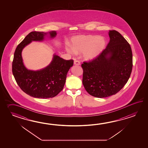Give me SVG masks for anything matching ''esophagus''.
Masks as SVG:
<instances>
[{
  "label": "esophagus",
  "mask_w": 148,
  "mask_h": 148,
  "mask_svg": "<svg viewBox=\"0 0 148 148\" xmlns=\"http://www.w3.org/2000/svg\"><path fill=\"white\" fill-rule=\"evenodd\" d=\"M74 64L75 65H80V62L79 60H75L74 61Z\"/></svg>",
  "instance_id": "esophagus-1"
}]
</instances>
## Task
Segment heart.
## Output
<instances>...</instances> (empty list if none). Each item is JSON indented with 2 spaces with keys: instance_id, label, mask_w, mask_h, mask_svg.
<instances>
[{
  "instance_id": "b5f03b06",
  "label": "heart",
  "mask_w": 148,
  "mask_h": 148,
  "mask_svg": "<svg viewBox=\"0 0 148 148\" xmlns=\"http://www.w3.org/2000/svg\"><path fill=\"white\" fill-rule=\"evenodd\" d=\"M104 38L97 35H80L72 40V48L66 47L71 54H81L86 60H91L98 56L105 47Z\"/></svg>"
}]
</instances>
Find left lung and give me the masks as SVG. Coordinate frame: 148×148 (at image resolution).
<instances>
[{
    "instance_id": "left-lung-1",
    "label": "left lung",
    "mask_w": 148,
    "mask_h": 148,
    "mask_svg": "<svg viewBox=\"0 0 148 148\" xmlns=\"http://www.w3.org/2000/svg\"><path fill=\"white\" fill-rule=\"evenodd\" d=\"M110 40L98 56L82 64V84L88 94L104 98L115 95L128 81L133 66L131 47L119 32L110 31Z\"/></svg>"
}]
</instances>
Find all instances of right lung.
<instances>
[{"label":"right lung","mask_w":148,"mask_h":148,"mask_svg":"<svg viewBox=\"0 0 148 148\" xmlns=\"http://www.w3.org/2000/svg\"><path fill=\"white\" fill-rule=\"evenodd\" d=\"M51 38L57 35L50 32ZM47 35L43 32H32L16 47L12 62V72L17 85L23 91L31 97L47 99L57 96L63 89L66 75L73 60H66L54 56L50 64L44 69L32 71L27 70L23 63L22 51L32 41H42Z\"/></svg>","instance_id":"add662e5"}]
</instances>
